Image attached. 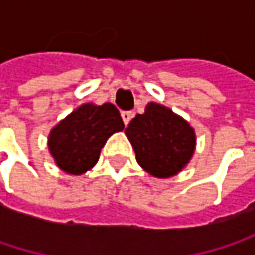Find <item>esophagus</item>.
<instances>
[{
  "mask_svg": "<svg viewBox=\"0 0 255 255\" xmlns=\"http://www.w3.org/2000/svg\"><path fill=\"white\" fill-rule=\"evenodd\" d=\"M121 117H123V121H124V124L128 126V123L131 121V118L134 117V114L131 112V111H124V112H121Z\"/></svg>",
  "mask_w": 255,
  "mask_h": 255,
  "instance_id": "obj_1",
  "label": "esophagus"
}]
</instances>
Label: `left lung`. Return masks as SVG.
I'll return each mask as SVG.
<instances>
[{
  "mask_svg": "<svg viewBox=\"0 0 255 255\" xmlns=\"http://www.w3.org/2000/svg\"><path fill=\"white\" fill-rule=\"evenodd\" d=\"M140 167L159 178L176 176L190 161L196 137L187 121L170 108L147 103L126 128Z\"/></svg>",
  "mask_w": 255,
  "mask_h": 255,
  "instance_id": "8db88e82",
  "label": "left lung"
}]
</instances>
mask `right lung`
<instances>
[{"label": "right lung", "instance_id": "obj_1", "mask_svg": "<svg viewBox=\"0 0 255 255\" xmlns=\"http://www.w3.org/2000/svg\"><path fill=\"white\" fill-rule=\"evenodd\" d=\"M123 129V118L112 103H84L51 129L48 150L60 170L79 176L97 164L108 138Z\"/></svg>", "mask_w": 255, "mask_h": 255}]
</instances>
